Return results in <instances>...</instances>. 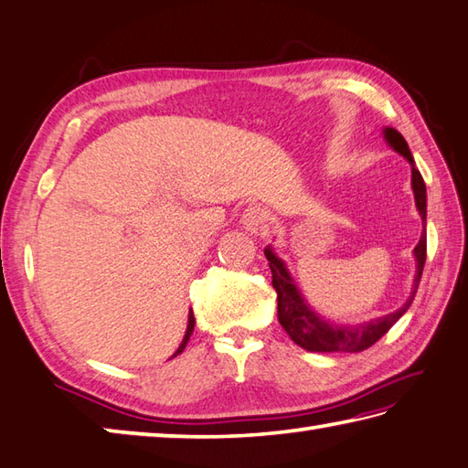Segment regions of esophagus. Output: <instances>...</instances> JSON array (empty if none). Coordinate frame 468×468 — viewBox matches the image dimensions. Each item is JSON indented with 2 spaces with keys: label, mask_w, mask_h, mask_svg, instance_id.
I'll return each mask as SVG.
<instances>
[{
  "label": "esophagus",
  "mask_w": 468,
  "mask_h": 468,
  "mask_svg": "<svg viewBox=\"0 0 468 468\" xmlns=\"http://www.w3.org/2000/svg\"><path fill=\"white\" fill-rule=\"evenodd\" d=\"M241 223L253 235H266L268 233V215H266V210L260 208V207L245 208L243 217H241Z\"/></svg>",
  "instance_id": "34e87169"
}]
</instances>
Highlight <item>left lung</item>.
I'll use <instances>...</instances> for the list:
<instances>
[{
	"mask_svg": "<svg viewBox=\"0 0 468 468\" xmlns=\"http://www.w3.org/2000/svg\"><path fill=\"white\" fill-rule=\"evenodd\" d=\"M385 139L390 147H393L397 153L410 161L411 164V188H413V197H415V207H418L420 215L423 218V227H426V184H423V177L420 174V169L415 167V161L410 147H407V141L403 139V134L395 131V129H385ZM426 229L420 237V243L415 245V260H418V271H415V280H413V291L411 296L405 301L401 309H397L395 313H388L385 317H378L375 321L368 323H360V325H335V323H329L325 319H321L315 311H311V307L296 288L294 280L288 274V270L284 266V261L280 260L271 248L263 250L270 263L271 270V286L278 294V321L280 325L284 327V331L291 335L292 342L296 346L304 347L307 352H362L370 347L372 344H377L378 339L387 334V331L395 325L399 317L411 307V303L415 299V292H418L420 280H421V271H423V263H426Z\"/></svg>",
	"mask_w": 468,
	"mask_h": 468,
	"instance_id": "8db88e82",
	"label": "left lung"
}]
</instances>
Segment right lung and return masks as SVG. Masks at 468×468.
<instances>
[{
  "instance_id": "obj_1",
  "label": "right lung",
  "mask_w": 468,
  "mask_h": 468,
  "mask_svg": "<svg viewBox=\"0 0 468 468\" xmlns=\"http://www.w3.org/2000/svg\"><path fill=\"white\" fill-rule=\"evenodd\" d=\"M194 323H197V319H194V313L190 311V315H188V329H186V335H184V339H182V344H180V347H177L174 356H177V354H182V352H184V347H186V344H188V339H190L192 331H194ZM174 356H172V358H174Z\"/></svg>"
}]
</instances>
